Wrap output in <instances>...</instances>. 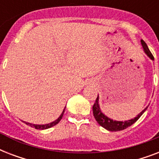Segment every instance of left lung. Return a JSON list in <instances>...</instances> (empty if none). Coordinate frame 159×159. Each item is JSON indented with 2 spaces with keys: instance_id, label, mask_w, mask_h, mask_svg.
Instances as JSON below:
<instances>
[{
  "instance_id": "8db88e82",
  "label": "left lung",
  "mask_w": 159,
  "mask_h": 159,
  "mask_svg": "<svg viewBox=\"0 0 159 159\" xmlns=\"http://www.w3.org/2000/svg\"><path fill=\"white\" fill-rule=\"evenodd\" d=\"M141 43H142V46H143V49H144V52L146 53V54L148 55V57H150L152 60L154 59L153 54H152L150 51H149V49H148V46H147L145 42L143 40H141ZM98 98H99V97L97 96L96 102H95L93 106H92L93 115H94V117L95 119H96V120L97 121V123L99 124L101 126H102L103 128L106 129L107 130L110 131H120L123 130V129H125L126 128H128V127L132 125L134 123H135L136 121L140 118V116L143 115V112H144V111L147 110V108H148V107H146L142 112H140V114H139L138 116H136L135 118L132 119V120H129L125 121V122L112 120H111L110 118H108L107 116H105L104 114L102 113V111L100 110L99 104H98Z\"/></svg>"
}]
</instances>
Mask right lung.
I'll list each match as a JSON object with an SVG mask.
<instances>
[{"mask_svg": "<svg viewBox=\"0 0 159 159\" xmlns=\"http://www.w3.org/2000/svg\"><path fill=\"white\" fill-rule=\"evenodd\" d=\"M65 108H66V107H65ZM64 111H65V109L63 110V111H62V113L61 114V116L58 117V119H57L56 120L53 121V122H52V123L50 124H47V125H34V124L27 123V122H25V123L26 125H28L31 126V127H34V128L37 129H46L51 128V127L56 125H57V124L61 120H62V116H63V114H64Z\"/></svg>", "mask_w": 159, "mask_h": 159, "instance_id": "obj_1", "label": "right lung"}]
</instances>
